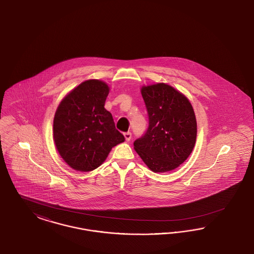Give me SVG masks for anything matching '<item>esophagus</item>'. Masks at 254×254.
Returning a JSON list of instances; mask_svg holds the SVG:
<instances>
[{
  "label": "esophagus",
  "mask_w": 254,
  "mask_h": 254,
  "mask_svg": "<svg viewBox=\"0 0 254 254\" xmlns=\"http://www.w3.org/2000/svg\"><path fill=\"white\" fill-rule=\"evenodd\" d=\"M124 137H125V139L126 141H130L131 138V133L130 131H127V132H125L124 133Z\"/></svg>",
  "instance_id": "1"
}]
</instances>
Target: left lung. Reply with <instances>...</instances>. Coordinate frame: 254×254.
<instances>
[{"instance_id": "1", "label": "left lung", "mask_w": 254, "mask_h": 254, "mask_svg": "<svg viewBox=\"0 0 254 254\" xmlns=\"http://www.w3.org/2000/svg\"><path fill=\"white\" fill-rule=\"evenodd\" d=\"M149 115V128L133 142L141 159L153 172L177 169L194 149L197 121L188 98L171 85L141 87Z\"/></svg>"}]
</instances>
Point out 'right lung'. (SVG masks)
I'll use <instances>...</instances> for the list:
<instances>
[{
	"instance_id": "1",
	"label": "right lung",
	"mask_w": 254,
	"mask_h": 254,
	"mask_svg": "<svg viewBox=\"0 0 254 254\" xmlns=\"http://www.w3.org/2000/svg\"><path fill=\"white\" fill-rule=\"evenodd\" d=\"M109 86L86 80L61 101L54 119V140L71 168L87 172L100 167L112 148L125 140L113 117L104 108Z\"/></svg>"
}]
</instances>
